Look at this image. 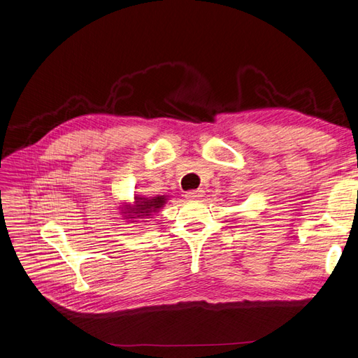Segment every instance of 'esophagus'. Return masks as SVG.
Listing matches in <instances>:
<instances>
[{"instance_id": "obj_1", "label": "esophagus", "mask_w": 358, "mask_h": 358, "mask_svg": "<svg viewBox=\"0 0 358 358\" xmlns=\"http://www.w3.org/2000/svg\"><path fill=\"white\" fill-rule=\"evenodd\" d=\"M203 196H204V191H203L201 188H199V189H191V191H187V192H185V197H187L188 200L200 199V197H203Z\"/></svg>"}]
</instances>
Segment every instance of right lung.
<instances>
[{"instance_id": "obj_1", "label": "right lung", "mask_w": 358, "mask_h": 358, "mask_svg": "<svg viewBox=\"0 0 358 358\" xmlns=\"http://www.w3.org/2000/svg\"><path fill=\"white\" fill-rule=\"evenodd\" d=\"M136 204L133 208H125L129 209L131 212H122V213H133L128 215V218H137V216H149L150 212H157L159 208H162V204L166 203V197L159 196V197H154V199H140L136 197Z\"/></svg>"}]
</instances>
